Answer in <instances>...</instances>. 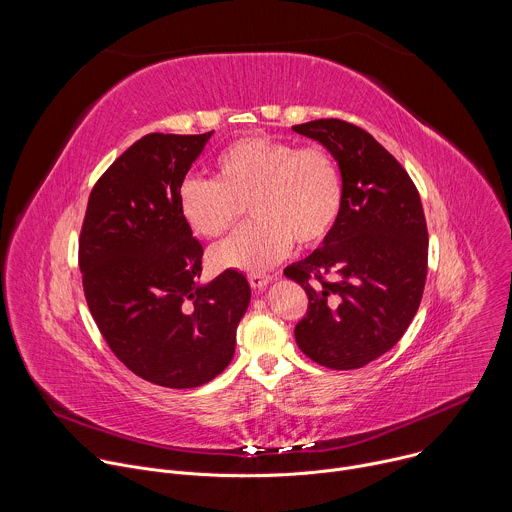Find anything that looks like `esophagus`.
Masks as SVG:
<instances>
[{"label": "esophagus", "instance_id": "1", "mask_svg": "<svg viewBox=\"0 0 512 512\" xmlns=\"http://www.w3.org/2000/svg\"><path fill=\"white\" fill-rule=\"evenodd\" d=\"M271 279H273V277H269V275H259V273L249 275V283H251L253 289H263V287H267V285L271 283Z\"/></svg>", "mask_w": 512, "mask_h": 512}]
</instances>
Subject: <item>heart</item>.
I'll list each match as a JSON object with an SVG mask.
<instances>
[{
    "label": "heart",
    "instance_id": "obj_1",
    "mask_svg": "<svg viewBox=\"0 0 512 512\" xmlns=\"http://www.w3.org/2000/svg\"><path fill=\"white\" fill-rule=\"evenodd\" d=\"M249 204L253 223L216 245L212 263L223 269L261 273L283 259L298 241L320 245L334 229L342 206V182L322 145L243 137L214 160V180L186 176L176 206L182 221L200 237L214 239L231 229Z\"/></svg>",
    "mask_w": 512,
    "mask_h": 512
}]
</instances>
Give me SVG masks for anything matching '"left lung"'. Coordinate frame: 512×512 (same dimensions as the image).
I'll return each mask as SVG.
<instances>
[{
    "mask_svg": "<svg viewBox=\"0 0 512 512\" xmlns=\"http://www.w3.org/2000/svg\"><path fill=\"white\" fill-rule=\"evenodd\" d=\"M294 131L338 162L342 206L330 235L285 267L308 294L300 350L334 371L360 369L391 350L417 314L427 275V225L415 184L364 129L316 119Z\"/></svg>",
    "mask_w": 512,
    "mask_h": 512,
    "instance_id": "left-lung-1",
    "label": "left lung"
}]
</instances>
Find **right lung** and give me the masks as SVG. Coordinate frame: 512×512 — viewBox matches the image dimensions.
<instances>
[{"mask_svg":"<svg viewBox=\"0 0 512 512\" xmlns=\"http://www.w3.org/2000/svg\"><path fill=\"white\" fill-rule=\"evenodd\" d=\"M212 131L150 133L95 184L79 241L89 310L137 377L192 389L221 375L251 302L243 273L200 283L202 245L176 206L178 184Z\"/></svg>","mask_w":512,"mask_h":512,"instance_id":"obj_1","label":"right lung"}]
</instances>
